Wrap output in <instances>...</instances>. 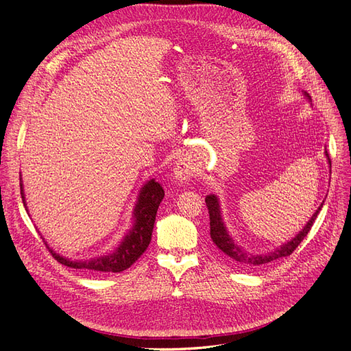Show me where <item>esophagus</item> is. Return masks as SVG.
Wrapping results in <instances>:
<instances>
[{"mask_svg":"<svg viewBox=\"0 0 351 351\" xmlns=\"http://www.w3.org/2000/svg\"><path fill=\"white\" fill-rule=\"evenodd\" d=\"M195 171H196L195 164L187 158L180 159V161L176 165V168H174L176 178L178 180L180 183H187L189 180L195 176Z\"/></svg>","mask_w":351,"mask_h":351,"instance_id":"1","label":"esophagus"}]
</instances>
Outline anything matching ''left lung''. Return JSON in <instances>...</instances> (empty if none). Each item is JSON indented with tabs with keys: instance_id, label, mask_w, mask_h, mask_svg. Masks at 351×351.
Segmentation results:
<instances>
[{
	"instance_id": "left-lung-1",
	"label": "left lung",
	"mask_w": 351,
	"mask_h": 351,
	"mask_svg": "<svg viewBox=\"0 0 351 351\" xmlns=\"http://www.w3.org/2000/svg\"><path fill=\"white\" fill-rule=\"evenodd\" d=\"M304 97L307 99H311L309 93L304 92ZM325 155L328 158V162L331 164V159H329V155L326 151H325ZM205 202H206V206L209 210V219H210L209 224H210L212 241L215 243V246L222 252V254H226V256L230 258L232 262H236V263L241 265V267H246L250 269L262 267V265H267V263H269L272 261H277L280 258L290 256V254L295 250V247L299 246V244L303 241V239L307 236V232L311 231L317 214H319L321 208L324 206V202H322L321 206L317 208L315 214L312 215V218L307 221V224L303 227V230L293 240L287 241L285 244H281V246L278 249H275L274 252L265 253V254H254V253H249L243 247H240L239 244L232 240V237L228 234V231L224 226V221H222V217H221V208H219L218 197L214 195H208Z\"/></svg>"
}]
</instances>
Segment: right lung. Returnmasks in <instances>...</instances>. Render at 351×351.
Instances as JSON below:
<instances>
[{"label": "right lung", "mask_w": 351, "mask_h": 351, "mask_svg": "<svg viewBox=\"0 0 351 351\" xmlns=\"http://www.w3.org/2000/svg\"><path fill=\"white\" fill-rule=\"evenodd\" d=\"M22 189V199L25 202L23 193V184H20ZM164 199V189L162 186L156 183L155 180L147 182L137 197V204L134 206V224L133 228L129 231V234L124 237L121 244L117 250L107 256H99L97 259L90 261H70L67 258H62L60 254L49 250L61 265L74 269H88L95 272H121L139 259L143 252L147 249L152 237V230L155 224L156 210L161 200Z\"/></svg>", "instance_id": "right-lung-1"}]
</instances>
